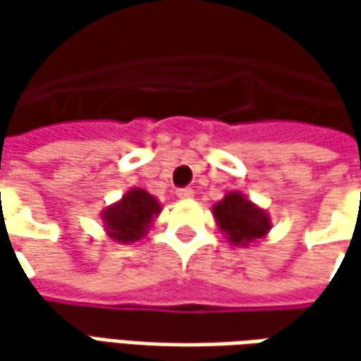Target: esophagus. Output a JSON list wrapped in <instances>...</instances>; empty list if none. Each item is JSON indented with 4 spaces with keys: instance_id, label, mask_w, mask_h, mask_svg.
<instances>
[{
    "instance_id": "1",
    "label": "esophagus",
    "mask_w": 361,
    "mask_h": 361,
    "mask_svg": "<svg viewBox=\"0 0 361 361\" xmlns=\"http://www.w3.org/2000/svg\"><path fill=\"white\" fill-rule=\"evenodd\" d=\"M192 195H195V192H192V188H188V187L178 188V190H176V197H178V199H190Z\"/></svg>"
}]
</instances>
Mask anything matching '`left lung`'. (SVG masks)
<instances>
[{"instance_id":"1","label":"left lung","mask_w":361,"mask_h":361,"mask_svg":"<svg viewBox=\"0 0 361 361\" xmlns=\"http://www.w3.org/2000/svg\"><path fill=\"white\" fill-rule=\"evenodd\" d=\"M215 216L219 227L229 235L231 243H251L261 239L269 231V219L255 204L243 199L241 192H231L215 204Z\"/></svg>"}]
</instances>
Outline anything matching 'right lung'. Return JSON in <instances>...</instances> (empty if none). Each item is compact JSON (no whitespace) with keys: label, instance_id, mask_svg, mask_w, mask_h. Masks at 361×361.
I'll use <instances>...</instances> for the list:
<instances>
[{"label":"right lung","instance_id":"add662e5","mask_svg":"<svg viewBox=\"0 0 361 361\" xmlns=\"http://www.w3.org/2000/svg\"><path fill=\"white\" fill-rule=\"evenodd\" d=\"M160 211L159 202L146 190H130L122 201L104 211L106 229L116 241H138L148 229L152 216Z\"/></svg>","mask_w":361,"mask_h":361}]
</instances>
